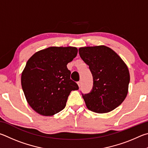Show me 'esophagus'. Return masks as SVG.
I'll list each match as a JSON object with an SVG mask.
<instances>
[{
	"label": "esophagus",
	"mask_w": 148,
	"mask_h": 148,
	"mask_svg": "<svg viewBox=\"0 0 148 148\" xmlns=\"http://www.w3.org/2000/svg\"><path fill=\"white\" fill-rule=\"evenodd\" d=\"M77 84H78L79 87H81V81H79L78 82H77Z\"/></svg>",
	"instance_id": "34e87169"
}]
</instances>
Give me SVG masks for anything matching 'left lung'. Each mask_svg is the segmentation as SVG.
<instances>
[{
  "instance_id": "left-lung-1",
  "label": "left lung",
  "mask_w": 148,
  "mask_h": 148,
  "mask_svg": "<svg viewBox=\"0 0 148 148\" xmlns=\"http://www.w3.org/2000/svg\"><path fill=\"white\" fill-rule=\"evenodd\" d=\"M80 56L89 66L94 86L82 94L87 108L97 113H107L123 103L127 95L130 75L118 54L105 45L79 49Z\"/></svg>"
}]
</instances>
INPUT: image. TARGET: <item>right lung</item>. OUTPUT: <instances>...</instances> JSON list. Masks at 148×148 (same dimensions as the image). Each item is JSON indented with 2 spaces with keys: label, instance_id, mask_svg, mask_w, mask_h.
<instances>
[{
  "label": "right lung",
  "instance_id": "right-lung-1",
  "mask_svg": "<svg viewBox=\"0 0 148 148\" xmlns=\"http://www.w3.org/2000/svg\"><path fill=\"white\" fill-rule=\"evenodd\" d=\"M77 53L74 47H50L28 59L21 75L22 88L28 105L39 114L59 112L66 107L70 92L79 89L67 67Z\"/></svg>",
  "mask_w": 148,
  "mask_h": 148
}]
</instances>
